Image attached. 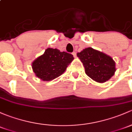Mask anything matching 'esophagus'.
I'll return each mask as SVG.
<instances>
[{
  "mask_svg": "<svg viewBox=\"0 0 132 132\" xmlns=\"http://www.w3.org/2000/svg\"><path fill=\"white\" fill-rule=\"evenodd\" d=\"M72 54L73 55V56H74V57H77V53H76V52H72Z\"/></svg>",
  "mask_w": 132,
  "mask_h": 132,
  "instance_id": "34e87169",
  "label": "esophagus"
}]
</instances>
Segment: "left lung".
I'll use <instances>...</instances> for the list:
<instances>
[{"label":"left lung","mask_w":132,"mask_h":132,"mask_svg":"<svg viewBox=\"0 0 132 132\" xmlns=\"http://www.w3.org/2000/svg\"><path fill=\"white\" fill-rule=\"evenodd\" d=\"M77 56L82 62L87 76L95 81L105 82L116 71L115 62L110 56L91 47L78 52Z\"/></svg>","instance_id":"8db88e82"}]
</instances>
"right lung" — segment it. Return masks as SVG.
I'll return each mask as SVG.
<instances>
[{
  "label": "right lung",
  "mask_w": 132,
  "mask_h": 132,
  "mask_svg": "<svg viewBox=\"0 0 132 132\" xmlns=\"http://www.w3.org/2000/svg\"><path fill=\"white\" fill-rule=\"evenodd\" d=\"M73 59L71 54L48 48L33 62L32 68L37 77L44 81H50L61 75Z\"/></svg>",
  "instance_id": "obj_1"
}]
</instances>
